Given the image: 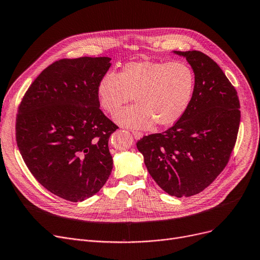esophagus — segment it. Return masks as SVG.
<instances>
[{
    "mask_svg": "<svg viewBox=\"0 0 260 260\" xmlns=\"http://www.w3.org/2000/svg\"><path fill=\"white\" fill-rule=\"evenodd\" d=\"M133 135H134L135 139H140V138H142V136H143L142 133L137 132V131H133Z\"/></svg>",
    "mask_w": 260,
    "mask_h": 260,
    "instance_id": "esophagus-1",
    "label": "esophagus"
}]
</instances>
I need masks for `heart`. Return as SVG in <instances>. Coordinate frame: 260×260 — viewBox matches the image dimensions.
<instances>
[{"instance_id": "1", "label": "heart", "mask_w": 260, "mask_h": 260, "mask_svg": "<svg viewBox=\"0 0 260 260\" xmlns=\"http://www.w3.org/2000/svg\"><path fill=\"white\" fill-rule=\"evenodd\" d=\"M194 91V73L184 62L134 61L119 75L108 73L98 85L103 110L115 114L135 99L137 104L119 111L115 120L123 126L148 128L172 125L183 117Z\"/></svg>"}]
</instances>
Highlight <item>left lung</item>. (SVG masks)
Instances as JSON below:
<instances>
[{
  "label": "left lung",
  "mask_w": 260,
  "mask_h": 260,
  "mask_svg": "<svg viewBox=\"0 0 260 260\" xmlns=\"http://www.w3.org/2000/svg\"><path fill=\"white\" fill-rule=\"evenodd\" d=\"M194 73L190 104L174 125L137 142L153 179L168 194L191 197L226 167L240 124V103L221 68L200 51L180 52Z\"/></svg>",
  "instance_id": "1"
}]
</instances>
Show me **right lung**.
<instances>
[{
    "label": "right lung",
    "mask_w": 260,
    "mask_h": 260,
    "mask_svg": "<svg viewBox=\"0 0 260 260\" xmlns=\"http://www.w3.org/2000/svg\"><path fill=\"white\" fill-rule=\"evenodd\" d=\"M109 57L60 59L46 68L22 99L16 139L28 170L70 202L94 196L108 179V139L118 126L100 109L98 85Z\"/></svg>",
    "instance_id": "right-lung-1"
}]
</instances>
